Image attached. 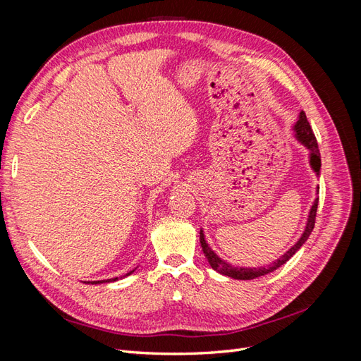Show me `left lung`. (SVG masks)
<instances>
[{
	"label": "left lung",
	"mask_w": 361,
	"mask_h": 361,
	"mask_svg": "<svg viewBox=\"0 0 361 361\" xmlns=\"http://www.w3.org/2000/svg\"><path fill=\"white\" fill-rule=\"evenodd\" d=\"M293 135L295 138L298 140V143H301L305 149L309 150V162H310V167L312 170L314 171L316 176H319L321 173V154H319V149H318V141H316L314 138V134L313 130L310 128V123L307 122V117H305V113L301 111L300 116H298V120L297 123L293 125ZM319 192V187L318 190H316V194ZM318 197L314 199L312 207H310V212H309V216H307V223H305V227H304V232L302 235L300 236V239L297 243H295L285 255H281L277 260L272 262V264L267 265V267H259V268H245V267H233L228 264V262L223 260L220 256H218L215 251L209 247V244L206 243L204 239V233H203V228H200V244H202V250L203 253L207 259V262H209V265L212 269H215L216 272H220V274L223 276H227L231 279H235V280H253V279H257V277H262V276H267L269 274V272L276 271L277 268H280L281 265H285L286 262L297 253V251L302 247V244L307 241L313 227H314V218H316V211H318Z\"/></svg>",
	"instance_id": "1"
}]
</instances>
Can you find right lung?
<instances>
[{
	"mask_svg": "<svg viewBox=\"0 0 361 361\" xmlns=\"http://www.w3.org/2000/svg\"><path fill=\"white\" fill-rule=\"evenodd\" d=\"M135 269H133V271H129L128 272V274H125L123 277H128V276H130V274H133V272H134ZM120 279H122V277H120ZM116 280H118V277H114V279H110V280H97V281H89V285H101V283H110V281H116Z\"/></svg>",
	"mask_w": 361,
	"mask_h": 361,
	"instance_id": "right-lung-1",
	"label": "right lung"
}]
</instances>
